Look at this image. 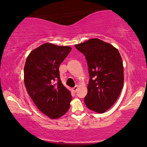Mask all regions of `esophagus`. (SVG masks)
<instances>
[{"label": "esophagus", "mask_w": 147, "mask_h": 147, "mask_svg": "<svg viewBox=\"0 0 147 147\" xmlns=\"http://www.w3.org/2000/svg\"><path fill=\"white\" fill-rule=\"evenodd\" d=\"M78 88V86H74V88H72V91H73V92H76V91H77Z\"/></svg>", "instance_id": "obj_1"}]
</instances>
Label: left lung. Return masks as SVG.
Instances as JSON below:
<instances>
[{"instance_id":"1","label":"left lung","mask_w":147,"mask_h":147,"mask_svg":"<svg viewBox=\"0 0 147 147\" xmlns=\"http://www.w3.org/2000/svg\"><path fill=\"white\" fill-rule=\"evenodd\" d=\"M75 47L85 56L90 75L84 103L90 110L104 113L115 104L123 87L121 55L112 45L98 38H90Z\"/></svg>"}]
</instances>
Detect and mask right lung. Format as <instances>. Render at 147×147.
<instances>
[{"label": "right lung", "mask_w": 147, "mask_h": 147, "mask_svg": "<svg viewBox=\"0 0 147 147\" xmlns=\"http://www.w3.org/2000/svg\"><path fill=\"white\" fill-rule=\"evenodd\" d=\"M71 49L68 46L45 43L26 58L24 85L37 108L50 119H59L70 108L71 92L62 83L59 69Z\"/></svg>", "instance_id": "right-lung-1"}]
</instances>
